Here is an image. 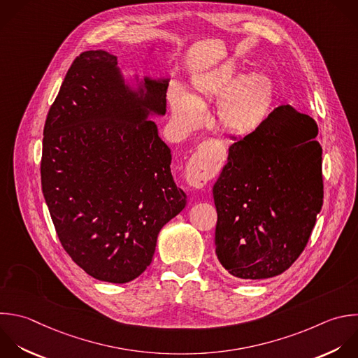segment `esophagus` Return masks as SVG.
Listing matches in <instances>:
<instances>
[{
	"label": "esophagus",
	"instance_id": "34e87169",
	"mask_svg": "<svg viewBox=\"0 0 358 358\" xmlns=\"http://www.w3.org/2000/svg\"><path fill=\"white\" fill-rule=\"evenodd\" d=\"M221 157V145L214 140L201 143L186 166V180L193 187H203L214 173Z\"/></svg>",
	"mask_w": 358,
	"mask_h": 358
}]
</instances>
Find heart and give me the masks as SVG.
Here are the masks:
<instances>
[{"mask_svg": "<svg viewBox=\"0 0 358 358\" xmlns=\"http://www.w3.org/2000/svg\"><path fill=\"white\" fill-rule=\"evenodd\" d=\"M235 64H224L193 83L190 96L172 90L171 106L176 122L185 129L204 123L208 102L217 105L220 126L235 136H249L266 123L271 102L273 84L263 74H249L242 78Z\"/></svg>", "mask_w": 358, "mask_h": 358, "instance_id": "heart-1", "label": "heart"}]
</instances>
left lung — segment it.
I'll return each instance as SVG.
<instances>
[{
	"instance_id": "1",
	"label": "left lung",
	"mask_w": 358,
	"mask_h": 358,
	"mask_svg": "<svg viewBox=\"0 0 358 358\" xmlns=\"http://www.w3.org/2000/svg\"><path fill=\"white\" fill-rule=\"evenodd\" d=\"M316 136L310 116L284 105L229 147L213 196L215 253L234 277L278 275L306 246L323 203Z\"/></svg>"
}]
</instances>
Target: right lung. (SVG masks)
Segmentation results:
<instances>
[{
  "instance_id": "1",
  "label": "right lung",
  "mask_w": 358,
  "mask_h": 358,
  "mask_svg": "<svg viewBox=\"0 0 358 358\" xmlns=\"http://www.w3.org/2000/svg\"><path fill=\"white\" fill-rule=\"evenodd\" d=\"M122 69L106 50L74 60L46 119L41 165L63 248L85 273L116 284L150 266L159 231L186 206L171 148L150 120L166 113L169 80L127 78Z\"/></svg>"
}]
</instances>
